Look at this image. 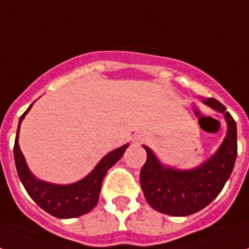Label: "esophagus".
I'll use <instances>...</instances> for the list:
<instances>
[{
    "mask_svg": "<svg viewBox=\"0 0 249 249\" xmlns=\"http://www.w3.org/2000/svg\"><path fill=\"white\" fill-rule=\"evenodd\" d=\"M145 137L144 135H137L135 137V142H142V141H144Z\"/></svg>",
    "mask_w": 249,
    "mask_h": 249,
    "instance_id": "34e87169",
    "label": "esophagus"
}]
</instances>
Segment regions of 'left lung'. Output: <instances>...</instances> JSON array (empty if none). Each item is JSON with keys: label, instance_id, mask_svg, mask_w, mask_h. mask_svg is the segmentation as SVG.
Instances as JSON below:
<instances>
[{"label": "left lung", "instance_id": "left-lung-1", "mask_svg": "<svg viewBox=\"0 0 249 249\" xmlns=\"http://www.w3.org/2000/svg\"><path fill=\"white\" fill-rule=\"evenodd\" d=\"M202 104L224 115L226 135L213 155L193 169L165 165L152 149L143 145L147 161L141 170V187L148 205L161 213L188 216L209 206L223 191L236 159V124L226 107L215 98H202Z\"/></svg>", "mask_w": 249, "mask_h": 249}]
</instances>
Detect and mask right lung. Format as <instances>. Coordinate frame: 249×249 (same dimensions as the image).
<instances>
[{
    "mask_svg": "<svg viewBox=\"0 0 249 249\" xmlns=\"http://www.w3.org/2000/svg\"><path fill=\"white\" fill-rule=\"evenodd\" d=\"M33 104L20 116L18 131H16L15 145H14V159H15L16 170H18L20 181L23 183L28 195L40 209L54 217L72 219V217H78L92 211L96 207L98 198H100L101 185H102L105 175L108 169L114 166L121 159L129 144L121 145L119 148L107 153L87 177L75 183L54 184L38 179L28 167L25 157L19 145L20 125Z\"/></svg>",
    "mask_w": 249,
    "mask_h": 249,
    "instance_id": "obj_1",
    "label": "right lung"
}]
</instances>
